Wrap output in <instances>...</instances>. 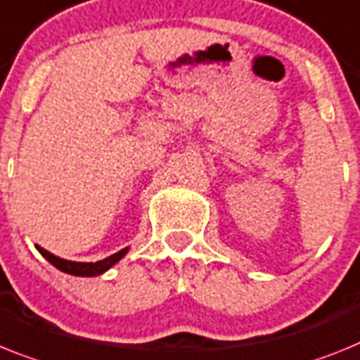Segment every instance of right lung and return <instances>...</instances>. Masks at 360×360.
<instances>
[{
  "mask_svg": "<svg viewBox=\"0 0 360 360\" xmlns=\"http://www.w3.org/2000/svg\"><path fill=\"white\" fill-rule=\"evenodd\" d=\"M36 249L40 250L41 256L49 259L54 267L60 269V271H63V273L75 274V276H96V274H102L104 271H108L111 265L117 264V262H119V259L122 258L126 252H128V249H122V250H119V252L111 255L110 258H104V259H101V262H95V264H82V262H69V259L58 258V256L51 255L49 250L41 249V247H36Z\"/></svg>",
  "mask_w": 360,
  "mask_h": 360,
  "instance_id": "obj_1",
  "label": "right lung"
}]
</instances>
